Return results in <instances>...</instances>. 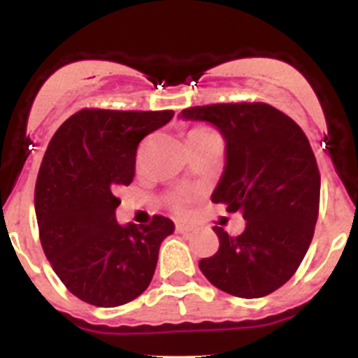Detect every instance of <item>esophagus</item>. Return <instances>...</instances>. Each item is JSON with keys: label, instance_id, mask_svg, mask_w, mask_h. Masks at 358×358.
I'll return each instance as SVG.
<instances>
[{"label": "esophagus", "instance_id": "1", "mask_svg": "<svg viewBox=\"0 0 358 358\" xmlns=\"http://www.w3.org/2000/svg\"><path fill=\"white\" fill-rule=\"evenodd\" d=\"M190 227L189 225H182V223H178V225H176V232L178 234H190Z\"/></svg>", "mask_w": 358, "mask_h": 358}]
</instances>
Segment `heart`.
Wrapping results in <instances>:
<instances>
[{
  "mask_svg": "<svg viewBox=\"0 0 358 358\" xmlns=\"http://www.w3.org/2000/svg\"><path fill=\"white\" fill-rule=\"evenodd\" d=\"M196 133H211V131H209V129H206V128H196V129H192L189 135H196Z\"/></svg>",
  "mask_w": 358,
  "mask_h": 358,
  "instance_id": "b5f03b06",
  "label": "heart"
}]
</instances>
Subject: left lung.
Listing matches in <instances>:
<instances>
[{
    "mask_svg": "<svg viewBox=\"0 0 358 358\" xmlns=\"http://www.w3.org/2000/svg\"><path fill=\"white\" fill-rule=\"evenodd\" d=\"M213 124L225 140V168L211 194L241 211L246 229L230 237L213 227L220 248L199 262L218 289L262 298L287 282L305 258L319 216L320 175L303 129L266 103H216L180 112Z\"/></svg>",
    "mask_w": 358,
    "mask_h": 358,
    "instance_id": "8db88e82",
    "label": "left lung"
}]
</instances>
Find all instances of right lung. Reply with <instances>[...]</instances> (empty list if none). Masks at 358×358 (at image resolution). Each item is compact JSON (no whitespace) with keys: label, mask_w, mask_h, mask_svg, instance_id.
<instances>
[{"label":"right lung","mask_w":358,"mask_h":358,"mask_svg":"<svg viewBox=\"0 0 358 358\" xmlns=\"http://www.w3.org/2000/svg\"><path fill=\"white\" fill-rule=\"evenodd\" d=\"M173 110L83 109L55 131L34 192L43 251L66 287L95 306L124 305L149 287L175 223L119 225L115 190L135 178L136 147Z\"/></svg>","instance_id":"1"}]
</instances>
